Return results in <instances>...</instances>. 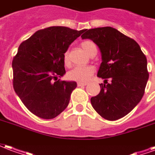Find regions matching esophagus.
Returning a JSON list of instances; mask_svg holds the SVG:
<instances>
[{
    "label": "esophagus",
    "instance_id": "obj_1",
    "mask_svg": "<svg viewBox=\"0 0 155 155\" xmlns=\"http://www.w3.org/2000/svg\"><path fill=\"white\" fill-rule=\"evenodd\" d=\"M87 84V83H83V82H78L77 85L78 86H85Z\"/></svg>",
    "mask_w": 155,
    "mask_h": 155
}]
</instances>
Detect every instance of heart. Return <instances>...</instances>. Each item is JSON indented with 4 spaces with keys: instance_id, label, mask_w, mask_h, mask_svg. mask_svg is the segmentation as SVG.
<instances>
[{
    "instance_id": "heart-1",
    "label": "heart",
    "mask_w": 155,
    "mask_h": 155,
    "mask_svg": "<svg viewBox=\"0 0 155 155\" xmlns=\"http://www.w3.org/2000/svg\"><path fill=\"white\" fill-rule=\"evenodd\" d=\"M82 50L89 55L94 53V51H97L96 45L93 41H84L81 44ZM64 62L66 66H69L71 64L69 53L65 52L64 54ZM94 73V68L92 66H75L72 70L69 71L68 77L72 81H79V82H86L90 80V78Z\"/></svg>"
}]
</instances>
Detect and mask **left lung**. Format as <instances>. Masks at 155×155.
Wrapping results in <instances>:
<instances>
[{"label":"left lung","instance_id":"obj_1","mask_svg":"<svg viewBox=\"0 0 155 155\" xmlns=\"http://www.w3.org/2000/svg\"><path fill=\"white\" fill-rule=\"evenodd\" d=\"M81 37L93 41L102 56L97 76L104 79V84H100L101 92L91 99L92 106L105 120L125 116L144 94L149 79L146 56L134 40L110 26L84 30Z\"/></svg>","mask_w":155,"mask_h":155}]
</instances>
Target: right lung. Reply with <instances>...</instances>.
<instances>
[{"label":"right lung","instance_id":"obj_1","mask_svg":"<svg viewBox=\"0 0 155 155\" xmlns=\"http://www.w3.org/2000/svg\"><path fill=\"white\" fill-rule=\"evenodd\" d=\"M84 32L64 26L40 30L23 41L13 58V88L29 110L51 120L67 107L74 81H60L65 74L64 54Z\"/></svg>","mask_w":155,"mask_h":155}]
</instances>
